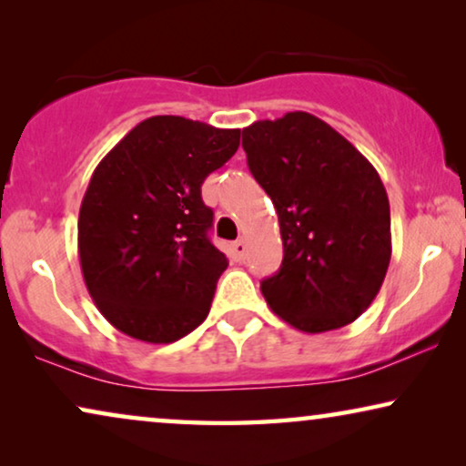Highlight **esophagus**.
I'll return each instance as SVG.
<instances>
[{
  "mask_svg": "<svg viewBox=\"0 0 466 466\" xmlns=\"http://www.w3.org/2000/svg\"><path fill=\"white\" fill-rule=\"evenodd\" d=\"M231 252H233V257L238 258V260H244V258H246V244H244V239L233 241V244H231Z\"/></svg>",
  "mask_w": 466,
  "mask_h": 466,
  "instance_id": "1",
  "label": "esophagus"
}]
</instances>
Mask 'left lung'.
<instances>
[{
  "instance_id": "8db88e82",
  "label": "left lung",
  "mask_w": 466,
  "mask_h": 466,
  "mask_svg": "<svg viewBox=\"0 0 466 466\" xmlns=\"http://www.w3.org/2000/svg\"><path fill=\"white\" fill-rule=\"evenodd\" d=\"M254 180L276 206L284 258L260 282L265 301L303 333L354 322L390 263V206L378 171L308 112L241 131Z\"/></svg>"
}]
</instances>
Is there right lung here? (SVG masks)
Returning a JSON list of instances; mask_svg holds the SVG:
<instances>
[{
    "label": "right lung",
    "mask_w": 466,
    "mask_h": 466,
    "mask_svg": "<svg viewBox=\"0 0 466 466\" xmlns=\"http://www.w3.org/2000/svg\"><path fill=\"white\" fill-rule=\"evenodd\" d=\"M239 146V129L152 116L93 171L78 216L88 295L133 339L171 343L208 318L228 260L208 238L201 184Z\"/></svg>",
    "instance_id": "add662e5"
}]
</instances>
